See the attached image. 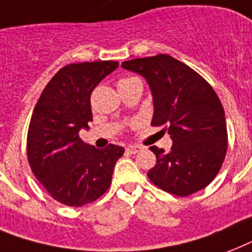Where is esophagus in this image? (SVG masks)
I'll return each mask as SVG.
<instances>
[{
	"label": "esophagus",
	"mask_w": 252,
	"mask_h": 252,
	"mask_svg": "<svg viewBox=\"0 0 252 252\" xmlns=\"http://www.w3.org/2000/svg\"><path fill=\"white\" fill-rule=\"evenodd\" d=\"M140 150H142V147H140V146H136V144L127 146V148H126V151H127L128 154H138Z\"/></svg>",
	"instance_id": "34e87169"
}]
</instances>
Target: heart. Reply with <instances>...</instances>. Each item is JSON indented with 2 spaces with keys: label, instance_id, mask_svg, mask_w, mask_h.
Wrapping results in <instances>:
<instances>
[{
  "label": "heart",
  "instance_id": "heart-1",
  "mask_svg": "<svg viewBox=\"0 0 252 252\" xmlns=\"http://www.w3.org/2000/svg\"><path fill=\"white\" fill-rule=\"evenodd\" d=\"M131 79H135V77H127V79H122V80H120V81H118V84L126 83V81H128V80H131Z\"/></svg>",
  "mask_w": 252,
  "mask_h": 252
}]
</instances>
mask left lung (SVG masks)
<instances>
[{"label": "left lung", "mask_w": 252, "mask_h": 252, "mask_svg": "<svg viewBox=\"0 0 252 252\" xmlns=\"http://www.w3.org/2000/svg\"><path fill=\"white\" fill-rule=\"evenodd\" d=\"M122 67L147 80L154 95L153 126H165L171 151L150 147L157 164L148 171L153 184L187 197L214 180L227 151L222 104L208 81L169 55L124 62Z\"/></svg>", "instance_id": "8db88e82"}]
</instances>
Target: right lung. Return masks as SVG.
<instances>
[{
  "instance_id": "obj_1",
  "label": "right lung",
  "mask_w": 252,
  "mask_h": 252,
  "mask_svg": "<svg viewBox=\"0 0 252 252\" xmlns=\"http://www.w3.org/2000/svg\"><path fill=\"white\" fill-rule=\"evenodd\" d=\"M118 62L68 64L39 97L27 131V160L47 193L67 206L91 204L112 184L113 171L125 148L97 150L79 136L93 120L91 94Z\"/></svg>"
}]
</instances>
